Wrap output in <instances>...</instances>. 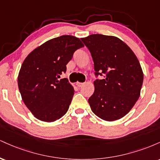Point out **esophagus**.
Masks as SVG:
<instances>
[{
    "label": "esophagus",
    "mask_w": 160,
    "mask_h": 160,
    "mask_svg": "<svg viewBox=\"0 0 160 160\" xmlns=\"http://www.w3.org/2000/svg\"><path fill=\"white\" fill-rule=\"evenodd\" d=\"M77 86H78V87H81V86H82L84 85L83 82H77Z\"/></svg>",
    "instance_id": "1"
}]
</instances>
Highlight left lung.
<instances>
[{
  "label": "left lung",
  "instance_id": "obj_1",
  "mask_svg": "<svg viewBox=\"0 0 160 160\" xmlns=\"http://www.w3.org/2000/svg\"><path fill=\"white\" fill-rule=\"evenodd\" d=\"M81 40L91 52L95 75L104 76L94 81V93L88 100L92 111L104 120H119L140 96L144 74L138 59L117 37L97 34Z\"/></svg>",
  "mask_w": 160,
  "mask_h": 160
}]
</instances>
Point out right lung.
<instances>
[{
	"label": "right lung",
	"instance_id": "add662e5",
	"mask_svg": "<svg viewBox=\"0 0 160 160\" xmlns=\"http://www.w3.org/2000/svg\"><path fill=\"white\" fill-rule=\"evenodd\" d=\"M79 38L62 35L45 42L29 53L18 76V86L26 107L38 120L54 122L67 113L74 94L67 78L66 65L78 49Z\"/></svg>",
	"mask_w": 160,
	"mask_h": 160
}]
</instances>
